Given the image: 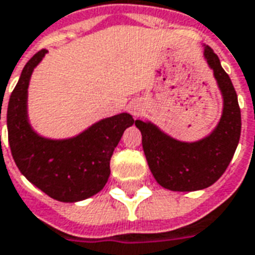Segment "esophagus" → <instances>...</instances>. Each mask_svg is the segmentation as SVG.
Segmentation results:
<instances>
[{
    "label": "esophagus",
    "mask_w": 255,
    "mask_h": 255,
    "mask_svg": "<svg viewBox=\"0 0 255 255\" xmlns=\"http://www.w3.org/2000/svg\"><path fill=\"white\" fill-rule=\"evenodd\" d=\"M128 109H129V112L132 113L133 116H139L140 112H142V104H140V101L133 100V101H131L129 105H128Z\"/></svg>",
    "instance_id": "1"
}]
</instances>
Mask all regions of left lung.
<instances>
[{
  "instance_id": "obj_1",
  "label": "left lung",
  "mask_w": 255,
  "mask_h": 255,
  "mask_svg": "<svg viewBox=\"0 0 255 255\" xmlns=\"http://www.w3.org/2000/svg\"><path fill=\"white\" fill-rule=\"evenodd\" d=\"M204 59L223 99L222 116L216 127L195 142H182L167 135L154 123L136 120L142 132L143 151L156 182L174 192H195L208 188L222 177L241 137V109L237 92L218 55L204 44Z\"/></svg>"
}]
</instances>
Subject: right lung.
I'll list each match as a JSON object with an SVG mask.
<instances>
[{
  "label": "right lung",
  "mask_w": 255,
  "mask_h": 255,
  "mask_svg": "<svg viewBox=\"0 0 255 255\" xmlns=\"http://www.w3.org/2000/svg\"><path fill=\"white\" fill-rule=\"evenodd\" d=\"M47 52L39 51L28 60L10 94L6 111L9 146L18 170L31 184L58 201L77 203L105 186L113 150L135 120L123 112L101 119L75 136L51 139L39 135L29 123L28 88L33 70Z\"/></svg>",
  "instance_id": "add662e5"
}]
</instances>
